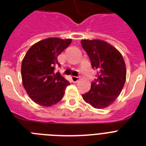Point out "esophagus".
I'll list each match as a JSON object with an SVG mask.
<instances>
[{"label": "esophagus", "instance_id": "esophagus-1", "mask_svg": "<svg viewBox=\"0 0 146 146\" xmlns=\"http://www.w3.org/2000/svg\"><path fill=\"white\" fill-rule=\"evenodd\" d=\"M70 79L73 82H76L78 80H79V77H78V76H72L70 77Z\"/></svg>", "mask_w": 146, "mask_h": 146}]
</instances>
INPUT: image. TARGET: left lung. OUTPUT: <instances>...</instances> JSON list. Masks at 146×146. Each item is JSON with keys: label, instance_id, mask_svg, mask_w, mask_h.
<instances>
[{"label": "left lung", "instance_id": "left-lung-1", "mask_svg": "<svg viewBox=\"0 0 146 146\" xmlns=\"http://www.w3.org/2000/svg\"><path fill=\"white\" fill-rule=\"evenodd\" d=\"M82 48L97 70L91 89L82 95L85 102L95 108L109 106L119 96L126 81V65L122 55L108 43L101 40H82Z\"/></svg>", "mask_w": 146, "mask_h": 146}]
</instances>
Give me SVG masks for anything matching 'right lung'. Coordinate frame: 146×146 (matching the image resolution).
Returning a JSON list of instances; mask_svg holds the SVG:
<instances>
[{"label":"right lung","instance_id":"right-lung-1","mask_svg":"<svg viewBox=\"0 0 146 146\" xmlns=\"http://www.w3.org/2000/svg\"><path fill=\"white\" fill-rule=\"evenodd\" d=\"M71 42L49 38L33 44L25 55L21 68L23 84L35 103L49 107L62 99L70 82L54 70L57 65L60 66L57 56Z\"/></svg>","mask_w":146,"mask_h":146}]
</instances>
